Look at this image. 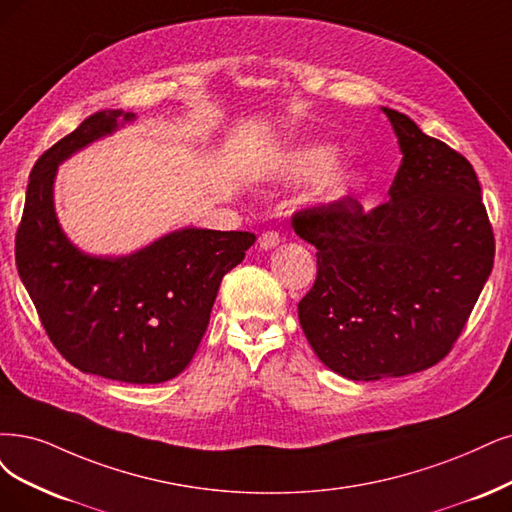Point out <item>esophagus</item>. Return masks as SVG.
<instances>
[{
  "label": "esophagus",
  "mask_w": 512,
  "mask_h": 512,
  "mask_svg": "<svg viewBox=\"0 0 512 512\" xmlns=\"http://www.w3.org/2000/svg\"><path fill=\"white\" fill-rule=\"evenodd\" d=\"M280 244V236H278V232H274V230H270V232H263L261 236H259V246L263 251H272L274 246H278Z\"/></svg>",
  "instance_id": "34e87169"
}]
</instances>
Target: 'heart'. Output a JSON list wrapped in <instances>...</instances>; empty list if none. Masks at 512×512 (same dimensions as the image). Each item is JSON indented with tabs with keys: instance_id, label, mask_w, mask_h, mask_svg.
I'll return each mask as SVG.
<instances>
[{
	"instance_id": "b5f03b06",
	"label": "heart",
	"mask_w": 512,
	"mask_h": 512,
	"mask_svg": "<svg viewBox=\"0 0 512 512\" xmlns=\"http://www.w3.org/2000/svg\"><path fill=\"white\" fill-rule=\"evenodd\" d=\"M335 147L329 143H304L291 147L280 156L278 177L299 181L316 173L308 202L320 208H333L354 196L363 183V170L350 160H333Z\"/></svg>"
}]
</instances>
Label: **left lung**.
Returning a JSON list of instances; mask_svg holds the SVG:
<instances>
[{
	"mask_svg": "<svg viewBox=\"0 0 512 512\" xmlns=\"http://www.w3.org/2000/svg\"><path fill=\"white\" fill-rule=\"evenodd\" d=\"M403 154L390 200H346L293 217L316 246L299 301L316 356L354 382L418 373L451 350L494 268V232L470 162L405 113L382 107Z\"/></svg>",
	"mask_w": 512,
	"mask_h": 512,
	"instance_id": "left-lung-1",
	"label": "left lung"
}]
</instances>
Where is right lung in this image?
Masks as SVG:
<instances>
[{
	"mask_svg": "<svg viewBox=\"0 0 512 512\" xmlns=\"http://www.w3.org/2000/svg\"><path fill=\"white\" fill-rule=\"evenodd\" d=\"M135 122V113L99 111L37 160L16 268L52 344L73 367L126 384H160L194 358L221 280L255 234L187 225L128 255H92L73 244L54 206L59 166Z\"/></svg>",
	"mask_w": 512,
	"mask_h": 512,
	"instance_id": "right-lung-1",
	"label": "right lung"
}]
</instances>
